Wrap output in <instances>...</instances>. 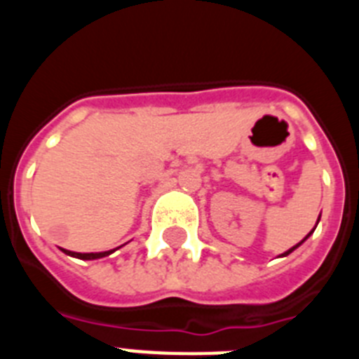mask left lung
<instances>
[{"label":"left lung","mask_w":359,"mask_h":359,"mask_svg":"<svg viewBox=\"0 0 359 359\" xmlns=\"http://www.w3.org/2000/svg\"><path fill=\"white\" fill-rule=\"evenodd\" d=\"M318 221H320V217H318ZM318 221H316V224H318ZM313 231H315V228H313V230H311V231H309V233H307V236H306V239H307V237H309V236H311V233H313ZM306 239H302V241H300V243H298V244H297V246H293V248H290V250H287V252H284V253H282V255H280V257H286V255H290V253H291V252H293V250H297V248H298V246H300V244H302V243H304V241H306Z\"/></svg>","instance_id":"8db88e82"}]
</instances>
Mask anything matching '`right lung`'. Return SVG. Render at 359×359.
<instances>
[{"mask_svg": "<svg viewBox=\"0 0 359 359\" xmlns=\"http://www.w3.org/2000/svg\"><path fill=\"white\" fill-rule=\"evenodd\" d=\"M66 255L69 257H77V259H82V261H93V259H102V257H107L109 253H113V250L109 252H98V253H77V252H69V250L61 248Z\"/></svg>", "mask_w": 359, "mask_h": 359, "instance_id": "obj_1", "label": "right lung"}]
</instances>
